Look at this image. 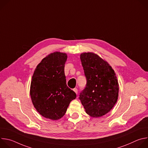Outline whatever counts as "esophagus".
<instances>
[{"mask_svg":"<svg viewBox=\"0 0 148 148\" xmlns=\"http://www.w3.org/2000/svg\"><path fill=\"white\" fill-rule=\"evenodd\" d=\"M73 91H74L76 94H77V93H78V90H77V89L76 88H74V89H73Z\"/></svg>","mask_w":148,"mask_h":148,"instance_id":"esophagus-1","label":"esophagus"}]
</instances>
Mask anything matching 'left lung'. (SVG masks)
Returning a JSON list of instances; mask_svg holds the SVG:
<instances>
[{"mask_svg":"<svg viewBox=\"0 0 148 148\" xmlns=\"http://www.w3.org/2000/svg\"><path fill=\"white\" fill-rule=\"evenodd\" d=\"M80 59L87 84L79 98L88 115L101 117L117 102L119 84L116 74L107 61L94 53H81Z\"/></svg>","mask_w":148,"mask_h":148,"instance_id":"8db88e82","label":"left lung"}]
</instances>
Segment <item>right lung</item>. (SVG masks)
<instances>
[{"mask_svg":"<svg viewBox=\"0 0 148 148\" xmlns=\"http://www.w3.org/2000/svg\"><path fill=\"white\" fill-rule=\"evenodd\" d=\"M66 53L56 51L45 57L32 76L30 94L36 111L43 117L58 120L66 114L76 94L66 84Z\"/></svg>","mask_w":148,"mask_h":148,"instance_id":"1","label":"right lung"}]
</instances>
